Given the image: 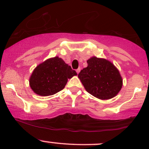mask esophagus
<instances>
[{"mask_svg": "<svg viewBox=\"0 0 149 149\" xmlns=\"http://www.w3.org/2000/svg\"><path fill=\"white\" fill-rule=\"evenodd\" d=\"M80 70H81V68H79L78 69H76V73H79V72H80Z\"/></svg>", "mask_w": 149, "mask_h": 149, "instance_id": "1", "label": "esophagus"}]
</instances>
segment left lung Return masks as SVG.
Segmentation results:
<instances>
[{"label":"left lung","mask_w":149,"mask_h":149,"mask_svg":"<svg viewBox=\"0 0 149 149\" xmlns=\"http://www.w3.org/2000/svg\"><path fill=\"white\" fill-rule=\"evenodd\" d=\"M87 63L78 75L87 92L103 100L115 97L123 86L118 68L109 61L97 57L88 59Z\"/></svg>","instance_id":"8db88e82"}]
</instances>
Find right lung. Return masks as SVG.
Listing matches in <instances>:
<instances>
[{
    "label": "right lung",
    "mask_w": 149,
    "mask_h": 149,
    "mask_svg": "<svg viewBox=\"0 0 149 149\" xmlns=\"http://www.w3.org/2000/svg\"><path fill=\"white\" fill-rule=\"evenodd\" d=\"M76 75L70 65L57 56L46 60L35 68L29 79V85L38 95H53L63 89L68 79Z\"/></svg>",
    "instance_id": "right-lung-1"
}]
</instances>
